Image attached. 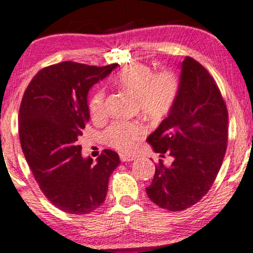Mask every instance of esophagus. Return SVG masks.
Here are the masks:
<instances>
[{"instance_id": "obj_1", "label": "esophagus", "mask_w": 253, "mask_h": 253, "mask_svg": "<svg viewBox=\"0 0 253 253\" xmlns=\"http://www.w3.org/2000/svg\"><path fill=\"white\" fill-rule=\"evenodd\" d=\"M120 158H121V161H122V162H126V161H132V160H134L133 157H127V155H124V154H121Z\"/></svg>"}]
</instances>
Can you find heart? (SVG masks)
<instances>
[{"mask_svg": "<svg viewBox=\"0 0 253 253\" xmlns=\"http://www.w3.org/2000/svg\"><path fill=\"white\" fill-rule=\"evenodd\" d=\"M116 84L124 92L136 98L137 106L143 115L153 120L165 117L174 107L179 94V78L170 69L158 72L146 64L131 63L116 76ZM93 119L106 115V92L99 88L88 102ZM146 133V126L140 122H114L105 132V139L115 150L130 153L137 141Z\"/></svg>", "mask_w": 253, "mask_h": 253, "instance_id": "heart-1", "label": "heart"}]
</instances>
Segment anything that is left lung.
Wrapping results in <instances>:
<instances>
[{"mask_svg": "<svg viewBox=\"0 0 253 253\" xmlns=\"http://www.w3.org/2000/svg\"><path fill=\"white\" fill-rule=\"evenodd\" d=\"M181 87L167 119L147 141L162 158H174L167 167L159 161L146 188L155 205L170 212L184 211L209 192L222 165L228 140V110L215 81L206 68L186 56Z\"/></svg>", "mask_w": 253, "mask_h": 253, "instance_id": "1", "label": "left lung"}]
</instances>
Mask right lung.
<instances>
[{
    "label": "right lung",
    "mask_w": 253,
    "mask_h": 253,
    "mask_svg": "<svg viewBox=\"0 0 253 253\" xmlns=\"http://www.w3.org/2000/svg\"><path fill=\"white\" fill-rule=\"evenodd\" d=\"M116 67L61 62L41 69L24 92L18 115L23 153L41 191L65 213L98 209L120 165L112 150H103L94 165L83 159L78 144L89 120L88 89Z\"/></svg>",
    "instance_id": "1"
}]
</instances>
